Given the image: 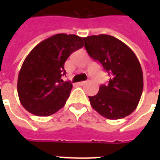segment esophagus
<instances>
[{"label":"esophagus","instance_id":"34e87169","mask_svg":"<svg viewBox=\"0 0 160 160\" xmlns=\"http://www.w3.org/2000/svg\"><path fill=\"white\" fill-rule=\"evenodd\" d=\"M86 83V81H81V82L78 83V85H84Z\"/></svg>","mask_w":160,"mask_h":160}]
</instances>
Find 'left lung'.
<instances>
[{
	"mask_svg": "<svg viewBox=\"0 0 160 160\" xmlns=\"http://www.w3.org/2000/svg\"><path fill=\"white\" fill-rule=\"evenodd\" d=\"M83 40L90 57L98 60L110 75L109 83L100 85L97 95L89 96L92 108L109 119L129 115L138 106L144 86L137 56L112 36H90Z\"/></svg>",
	"mask_w": 160,
	"mask_h": 160,
	"instance_id": "left-lung-1",
	"label": "left lung"
}]
</instances>
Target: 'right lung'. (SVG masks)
I'll return each instance as SVG.
<instances>
[{"mask_svg":"<svg viewBox=\"0 0 160 160\" xmlns=\"http://www.w3.org/2000/svg\"><path fill=\"white\" fill-rule=\"evenodd\" d=\"M83 39L57 34L39 43L24 60L18 75L17 92L22 106L37 116H50L62 108L72 89L65 75V60L82 48Z\"/></svg>","mask_w":160,"mask_h":160,"instance_id":"obj_1","label":"right lung"}]
</instances>
